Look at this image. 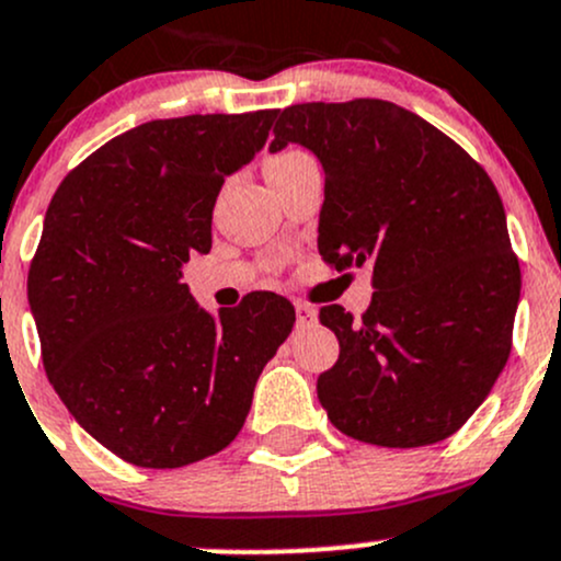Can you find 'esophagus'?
I'll return each instance as SVG.
<instances>
[{
    "label": "esophagus",
    "mask_w": 561,
    "mask_h": 561,
    "mask_svg": "<svg viewBox=\"0 0 561 561\" xmlns=\"http://www.w3.org/2000/svg\"><path fill=\"white\" fill-rule=\"evenodd\" d=\"M294 310H297V329H310L312 323L318 321V312L312 310L310 305L297 302V305H294Z\"/></svg>",
    "instance_id": "obj_1"
}]
</instances>
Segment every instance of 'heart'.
<instances>
[{"label": "heart", "instance_id": "b5f03b06", "mask_svg": "<svg viewBox=\"0 0 561 561\" xmlns=\"http://www.w3.org/2000/svg\"><path fill=\"white\" fill-rule=\"evenodd\" d=\"M299 160H307V154L299 152V149H283V152L273 154V158L267 160V171H273V168L294 165V162H299Z\"/></svg>", "mask_w": 561, "mask_h": 561}]
</instances>
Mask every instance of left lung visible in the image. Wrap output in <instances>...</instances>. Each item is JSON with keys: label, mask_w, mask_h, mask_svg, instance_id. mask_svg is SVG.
Wrapping results in <instances>:
<instances>
[{"label": "left lung", "mask_w": 561, "mask_h": 561, "mask_svg": "<svg viewBox=\"0 0 561 561\" xmlns=\"http://www.w3.org/2000/svg\"><path fill=\"white\" fill-rule=\"evenodd\" d=\"M270 152L310 149L327 173L318 251L336 270L371 267L369 310L318 318L340 358L318 377L331 425L377 447H425L460 431L511 353L519 259L484 168L390 101L297 104Z\"/></svg>", "instance_id": "8db88e82"}]
</instances>
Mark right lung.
Listing matches in <instances>:
<instances>
[{
    "mask_svg": "<svg viewBox=\"0 0 561 561\" xmlns=\"http://www.w3.org/2000/svg\"><path fill=\"white\" fill-rule=\"evenodd\" d=\"M278 110L190 114L125 130L53 195L28 270L42 364L71 417L141 468L216 455L245 423L294 305L254 291L210 316L182 283L210 251L216 197Z\"/></svg>",
    "mask_w": 561,
    "mask_h": 561,
    "instance_id": "right-lung-1",
    "label": "right lung"
}]
</instances>
